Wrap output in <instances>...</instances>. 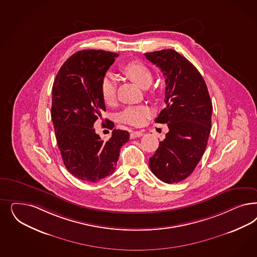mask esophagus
<instances>
[{"instance_id": "1", "label": "esophagus", "mask_w": 257, "mask_h": 257, "mask_svg": "<svg viewBox=\"0 0 257 257\" xmlns=\"http://www.w3.org/2000/svg\"><path fill=\"white\" fill-rule=\"evenodd\" d=\"M143 132H132L131 133V138L133 139V138H136V137H141L143 136Z\"/></svg>"}]
</instances>
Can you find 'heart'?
Masks as SVG:
<instances>
[{
    "instance_id": "obj_1",
    "label": "heart",
    "mask_w": 257,
    "mask_h": 257,
    "mask_svg": "<svg viewBox=\"0 0 257 257\" xmlns=\"http://www.w3.org/2000/svg\"><path fill=\"white\" fill-rule=\"evenodd\" d=\"M122 72L133 82L136 83L142 88H148L153 79L152 72L146 64L140 61H132L126 63L122 68ZM115 79L111 75H106L100 84L101 96L107 105H113L116 102ZM151 114V109L148 106H131L124 108L120 114V119L124 124L140 126L145 124L147 119Z\"/></svg>"
}]
</instances>
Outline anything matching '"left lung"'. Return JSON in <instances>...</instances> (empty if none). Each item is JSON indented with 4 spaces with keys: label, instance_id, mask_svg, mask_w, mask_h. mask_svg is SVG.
I'll use <instances>...</instances> for the list:
<instances>
[{
    "label": "left lung",
    "instance_id": "1",
    "mask_svg": "<svg viewBox=\"0 0 257 257\" xmlns=\"http://www.w3.org/2000/svg\"><path fill=\"white\" fill-rule=\"evenodd\" d=\"M145 56L166 77V106L155 122L169 128L149 158V167L162 182H181L192 174L207 146L213 109L207 86L198 69L175 50Z\"/></svg>",
    "mask_w": 257,
    "mask_h": 257
}]
</instances>
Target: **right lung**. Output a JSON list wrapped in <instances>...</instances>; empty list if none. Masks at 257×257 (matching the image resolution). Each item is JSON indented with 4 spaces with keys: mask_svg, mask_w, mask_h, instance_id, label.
Returning <instances> with one entry per match:
<instances>
[{
    "mask_svg": "<svg viewBox=\"0 0 257 257\" xmlns=\"http://www.w3.org/2000/svg\"><path fill=\"white\" fill-rule=\"evenodd\" d=\"M119 55L103 50H82L67 59L52 88L51 116L58 149L68 171L84 182H97L115 170L126 131L114 128L104 142L93 124L106 110L100 84ZM112 130L114 124L108 121Z\"/></svg>",
    "mask_w": 257,
    "mask_h": 257,
    "instance_id": "obj_1",
    "label": "right lung"
}]
</instances>
